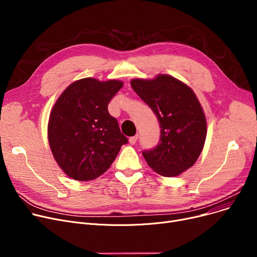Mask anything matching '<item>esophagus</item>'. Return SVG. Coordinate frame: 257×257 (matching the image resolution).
Listing matches in <instances>:
<instances>
[{"label": "esophagus", "mask_w": 257, "mask_h": 257, "mask_svg": "<svg viewBox=\"0 0 257 257\" xmlns=\"http://www.w3.org/2000/svg\"><path fill=\"white\" fill-rule=\"evenodd\" d=\"M137 140H138V135H136V136H133V137H131L128 139V142H130V144L135 145L136 143H137Z\"/></svg>", "instance_id": "obj_1"}]
</instances>
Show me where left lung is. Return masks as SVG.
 Wrapping results in <instances>:
<instances>
[{
	"label": "left lung",
	"instance_id": "obj_1",
	"mask_svg": "<svg viewBox=\"0 0 257 257\" xmlns=\"http://www.w3.org/2000/svg\"><path fill=\"white\" fill-rule=\"evenodd\" d=\"M135 92L157 115L161 126L158 146L143 152L148 166L158 174L174 177L199 158L206 138V118L193 89L169 74L154 79H133Z\"/></svg>",
	"mask_w": 257,
	"mask_h": 257
}]
</instances>
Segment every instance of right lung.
Segmentation results:
<instances>
[{
	"label": "right lung",
	"mask_w": 257,
	"mask_h": 257,
	"mask_svg": "<svg viewBox=\"0 0 257 257\" xmlns=\"http://www.w3.org/2000/svg\"><path fill=\"white\" fill-rule=\"evenodd\" d=\"M123 86L119 80L74 81L53 105L48 138L54 159L72 179L92 180L107 171L127 139L108 104Z\"/></svg>",
	"instance_id": "obj_1"
}]
</instances>
